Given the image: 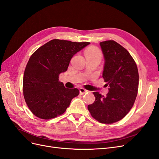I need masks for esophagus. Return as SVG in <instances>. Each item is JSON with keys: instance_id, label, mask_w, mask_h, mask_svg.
Returning a JSON list of instances; mask_svg holds the SVG:
<instances>
[{"instance_id": "1", "label": "esophagus", "mask_w": 159, "mask_h": 159, "mask_svg": "<svg viewBox=\"0 0 159 159\" xmlns=\"http://www.w3.org/2000/svg\"><path fill=\"white\" fill-rule=\"evenodd\" d=\"M80 94H84V93H88V92H89V91L88 90H86L85 89H84V88H82V87H81V88H80Z\"/></svg>"}]
</instances>
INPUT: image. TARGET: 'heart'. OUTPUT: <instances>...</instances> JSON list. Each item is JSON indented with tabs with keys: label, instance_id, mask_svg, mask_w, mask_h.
<instances>
[{
	"label": "heart",
	"instance_id": "1",
	"mask_svg": "<svg viewBox=\"0 0 159 159\" xmlns=\"http://www.w3.org/2000/svg\"><path fill=\"white\" fill-rule=\"evenodd\" d=\"M85 56L91 57L101 59L102 53L99 49L94 47H91V48H87L85 50Z\"/></svg>",
	"mask_w": 159,
	"mask_h": 159
}]
</instances>
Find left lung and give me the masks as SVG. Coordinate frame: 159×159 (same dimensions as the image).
<instances>
[{
	"mask_svg": "<svg viewBox=\"0 0 159 159\" xmlns=\"http://www.w3.org/2000/svg\"><path fill=\"white\" fill-rule=\"evenodd\" d=\"M105 64L102 77L109 92L104 97L94 92L95 101L88 105L91 116L97 121L112 124L124 118L136 98L139 74L136 63L129 52L114 40L100 43Z\"/></svg>",
	"mask_w": 159,
	"mask_h": 159,
	"instance_id": "left-lung-1",
	"label": "left lung"
}]
</instances>
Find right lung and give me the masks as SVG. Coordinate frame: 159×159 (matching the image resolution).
<instances>
[{"label": "right lung", "mask_w": 159, "mask_h": 159, "mask_svg": "<svg viewBox=\"0 0 159 159\" xmlns=\"http://www.w3.org/2000/svg\"><path fill=\"white\" fill-rule=\"evenodd\" d=\"M90 42L53 39L30 56L25 68L23 91L28 107L35 116L50 119L62 115L78 96L77 88L68 89L59 80L72 57Z\"/></svg>", "instance_id": "right-lung-1"}]
</instances>
